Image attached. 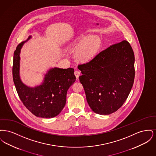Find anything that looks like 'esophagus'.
Masks as SVG:
<instances>
[{"label": "esophagus", "mask_w": 156, "mask_h": 156, "mask_svg": "<svg viewBox=\"0 0 156 156\" xmlns=\"http://www.w3.org/2000/svg\"><path fill=\"white\" fill-rule=\"evenodd\" d=\"M74 74L76 78V79H78L80 75V71L78 70H75L74 71Z\"/></svg>", "instance_id": "34e87169"}]
</instances>
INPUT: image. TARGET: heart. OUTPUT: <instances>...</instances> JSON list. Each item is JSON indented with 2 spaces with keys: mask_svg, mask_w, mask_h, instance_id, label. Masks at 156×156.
Here are the masks:
<instances>
[{
  "mask_svg": "<svg viewBox=\"0 0 156 156\" xmlns=\"http://www.w3.org/2000/svg\"><path fill=\"white\" fill-rule=\"evenodd\" d=\"M78 47L75 50V56L82 61H88L92 59L98 51L101 40L97 37L82 36L76 42Z\"/></svg>",
  "mask_w": 156,
  "mask_h": 156,
  "instance_id": "heart-1",
  "label": "heart"
}]
</instances>
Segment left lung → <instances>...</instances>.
Masks as SVG:
<instances>
[{
  "label": "left lung",
  "mask_w": 156,
  "mask_h": 156,
  "mask_svg": "<svg viewBox=\"0 0 156 156\" xmlns=\"http://www.w3.org/2000/svg\"><path fill=\"white\" fill-rule=\"evenodd\" d=\"M78 68L82 74L79 79L91 109L104 115L117 111L133 85L134 54L130 43L123 40L110 45Z\"/></svg>",
  "instance_id": "obj_1"
}]
</instances>
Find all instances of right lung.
<instances>
[{
  "mask_svg": "<svg viewBox=\"0 0 156 156\" xmlns=\"http://www.w3.org/2000/svg\"><path fill=\"white\" fill-rule=\"evenodd\" d=\"M25 42L17 45L14 52L12 73L17 92L23 105L33 115L43 118H54L65 106L67 90L76 80L74 69L53 68L45 75L42 85L28 87L21 81L19 76L20 52Z\"/></svg>",
  "mask_w": 156,
  "mask_h": 156,
  "instance_id": "1",
  "label": "right lung"
}]
</instances>
